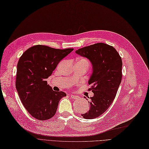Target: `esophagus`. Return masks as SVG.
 <instances>
[{
    "instance_id": "esophagus-1",
    "label": "esophagus",
    "mask_w": 149,
    "mask_h": 149,
    "mask_svg": "<svg viewBox=\"0 0 149 149\" xmlns=\"http://www.w3.org/2000/svg\"><path fill=\"white\" fill-rule=\"evenodd\" d=\"M70 96L72 99H74V100H76V99H78L79 97V96L74 95H70Z\"/></svg>"
}]
</instances>
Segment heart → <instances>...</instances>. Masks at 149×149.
<instances>
[{
  "instance_id": "heart-1",
  "label": "heart",
  "mask_w": 149,
  "mask_h": 149,
  "mask_svg": "<svg viewBox=\"0 0 149 149\" xmlns=\"http://www.w3.org/2000/svg\"><path fill=\"white\" fill-rule=\"evenodd\" d=\"M79 61H81V62H83V63H85V64H87L88 65H89L88 61V60H87L86 59H85V58H81V59H80Z\"/></svg>"
}]
</instances>
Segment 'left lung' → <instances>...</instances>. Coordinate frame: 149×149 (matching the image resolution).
Returning a JSON list of instances; mask_svg holds the SVG:
<instances>
[{"mask_svg":"<svg viewBox=\"0 0 149 149\" xmlns=\"http://www.w3.org/2000/svg\"><path fill=\"white\" fill-rule=\"evenodd\" d=\"M75 53L89 59L92 65L88 84L94 95L90 98L88 112L81 116L93 119L105 112L114 100L122 81V60L116 49L104 43L80 48Z\"/></svg>","mask_w":149,"mask_h":149,"instance_id":"1","label":"left lung"}]
</instances>
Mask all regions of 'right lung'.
<instances>
[{"instance_id": "obj_1", "label": "right lung", "mask_w": 149, "mask_h": 149, "mask_svg": "<svg viewBox=\"0 0 149 149\" xmlns=\"http://www.w3.org/2000/svg\"><path fill=\"white\" fill-rule=\"evenodd\" d=\"M73 48L55 49L37 45L25 51L17 64L16 88L24 107L39 120L52 118L56 113L63 91H53L47 79Z\"/></svg>"}]
</instances>
